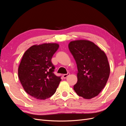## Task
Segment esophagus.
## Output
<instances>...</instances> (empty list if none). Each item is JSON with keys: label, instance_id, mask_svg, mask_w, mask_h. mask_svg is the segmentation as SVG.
<instances>
[{"label": "esophagus", "instance_id": "34e87169", "mask_svg": "<svg viewBox=\"0 0 126 126\" xmlns=\"http://www.w3.org/2000/svg\"><path fill=\"white\" fill-rule=\"evenodd\" d=\"M69 75H70V74L69 73V72H68V73H67V74H63V78H66Z\"/></svg>", "mask_w": 126, "mask_h": 126}]
</instances>
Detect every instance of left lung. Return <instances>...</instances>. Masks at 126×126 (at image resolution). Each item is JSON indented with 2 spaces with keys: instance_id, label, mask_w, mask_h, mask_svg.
<instances>
[{
  "instance_id": "obj_1",
  "label": "left lung",
  "mask_w": 126,
  "mask_h": 126,
  "mask_svg": "<svg viewBox=\"0 0 126 126\" xmlns=\"http://www.w3.org/2000/svg\"><path fill=\"white\" fill-rule=\"evenodd\" d=\"M69 50L77 63V83L74 89L78 96L90 99L104 88L110 75L107 57L93 42L87 40L71 41Z\"/></svg>"
}]
</instances>
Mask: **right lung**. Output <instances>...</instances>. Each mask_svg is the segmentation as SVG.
<instances>
[{"label":"right lung","instance_id":"1","mask_svg":"<svg viewBox=\"0 0 126 126\" xmlns=\"http://www.w3.org/2000/svg\"><path fill=\"white\" fill-rule=\"evenodd\" d=\"M59 45L45 43L32 46L27 50L18 67V77L26 92L38 99L48 98L54 94L60 77L53 72L51 58Z\"/></svg>","mask_w":126,"mask_h":126}]
</instances>
